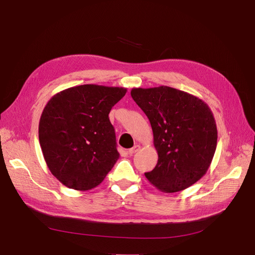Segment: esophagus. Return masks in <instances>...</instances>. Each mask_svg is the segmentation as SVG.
Instances as JSON below:
<instances>
[{
	"label": "esophagus",
	"mask_w": 255,
	"mask_h": 255,
	"mask_svg": "<svg viewBox=\"0 0 255 255\" xmlns=\"http://www.w3.org/2000/svg\"><path fill=\"white\" fill-rule=\"evenodd\" d=\"M139 149H140V145L139 144H135L133 148H130V149L128 150V153L129 154V155H133L134 153H136L137 151H139Z\"/></svg>",
	"instance_id": "1"
}]
</instances>
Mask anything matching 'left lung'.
Returning a JSON list of instances; mask_svg holds the SVG:
<instances>
[{"instance_id": "1", "label": "left lung", "mask_w": 255, "mask_h": 255, "mask_svg": "<svg viewBox=\"0 0 255 255\" xmlns=\"http://www.w3.org/2000/svg\"><path fill=\"white\" fill-rule=\"evenodd\" d=\"M130 96L150 120L158 160L144 175L157 189L176 192L206 173L217 145L210 107L199 98L168 86L133 88Z\"/></svg>"}]
</instances>
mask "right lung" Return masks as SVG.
<instances>
[{"instance_id":"1","label":"right lung","mask_w":255,"mask_h":255,"mask_svg":"<svg viewBox=\"0 0 255 255\" xmlns=\"http://www.w3.org/2000/svg\"><path fill=\"white\" fill-rule=\"evenodd\" d=\"M122 87L81 85L51 98L39 122V142L50 171L65 186L89 190L105 179L119 158L112 107Z\"/></svg>"}]
</instances>
